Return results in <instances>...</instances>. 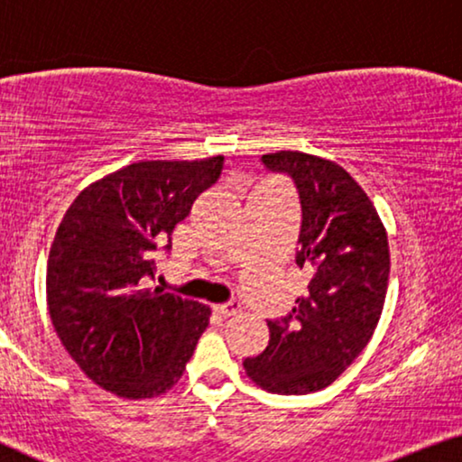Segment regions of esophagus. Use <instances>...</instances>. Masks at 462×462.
I'll use <instances>...</instances> for the list:
<instances>
[{"label":"esophagus","mask_w":462,"mask_h":462,"mask_svg":"<svg viewBox=\"0 0 462 462\" xmlns=\"http://www.w3.org/2000/svg\"><path fill=\"white\" fill-rule=\"evenodd\" d=\"M213 309H216L219 315H224V318H228V315L238 313L240 302L238 300H228V302H222V305H216Z\"/></svg>","instance_id":"obj_1"}]
</instances>
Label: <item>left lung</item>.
Masks as SVG:
<instances>
[{
    "label": "left lung",
    "instance_id": "left-lung-1",
    "mask_svg": "<svg viewBox=\"0 0 462 462\" xmlns=\"http://www.w3.org/2000/svg\"><path fill=\"white\" fill-rule=\"evenodd\" d=\"M261 162L297 187V265L309 284L288 318L267 321L270 344L243 365L263 390L311 394L332 383L375 332L388 291V236L367 192L338 163L300 151Z\"/></svg>",
    "mask_w": 462,
    "mask_h": 462
}]
</instances>
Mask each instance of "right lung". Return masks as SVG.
Listing matches in <instances>:
<instances>
[{
  "instance_id": "add662e5",
  "label": "right lung",
  "mask_w": 462,
  "mask_h": 462,
  "mask_svg": "<svg viewBox=\"0 0 462 462\" xmlns=\"http://www.w3.org/2000/svg\"><path fill=\"white\" fill-rule=\"evenodd\" d=\"M224 157L139 162L93 182L68 208L47 261V307L68 355L88 380L122 398L162 396L180 380L211 309L147 288L153 253L195 199L217 182Z\"/></svg>"
}]
</instances>
